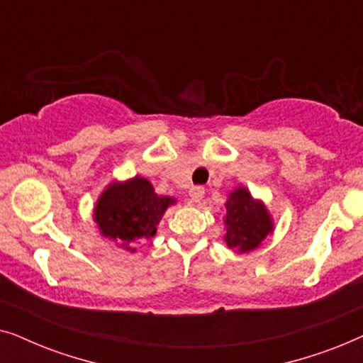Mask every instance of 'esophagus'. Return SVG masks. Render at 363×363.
I'll use <instances>...</instances> for the list:
<instances>
[{"label":"esophagus","mask_w":363,"mask_h":363,"mask_svg":"<svg viewBox=\"0 0 363 363\" xmlns=\"http://www.w3.org/2000/svg\"><path fill=\"white\" fill-rule=\"evenodd\" d=\"M203 196H205V188L203 186H193L190 190V198L193 203H200L203 200Z\"/></svg>","instance_id":"esophagus-1"}]
</instances>
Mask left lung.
<instances>
[{
	"label": "left lung",
	"mask_w": 363,
	"mask_h": 363,
	"mask_svg": "<svg viewBox=\"0 0 363 363\" xmlns=\"http://www.w3.org/2000/svg\"><path fill=\"white\" fill-rule=\"evenodd\" d=\"M226 245L238 252L256 250L274 231L272 218L261 200H255L245 186L230 193L225 203Z\"/></svg>",
	"instance_id": "8db88e82"
}]
</instances>
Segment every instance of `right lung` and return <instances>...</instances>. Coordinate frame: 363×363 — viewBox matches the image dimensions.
I'll return each instance as SVG.
<instances>
[{"instance_id":"1","label":"right lung","mask_w":363,"mask_h":363,"mask_svg":"<svg viewBox=\"0 0 363 363\" xmlns=\"http://www.w3.org/2000/svg\"><path fill=\"white\" fill-rule=\"evenodd\" d=\"M175 198L160 196L143 177L112 182L94 208V221L101 235L123 250L135 252V245L155 236L157 225Z\"/></svg>"}]
</instances>
